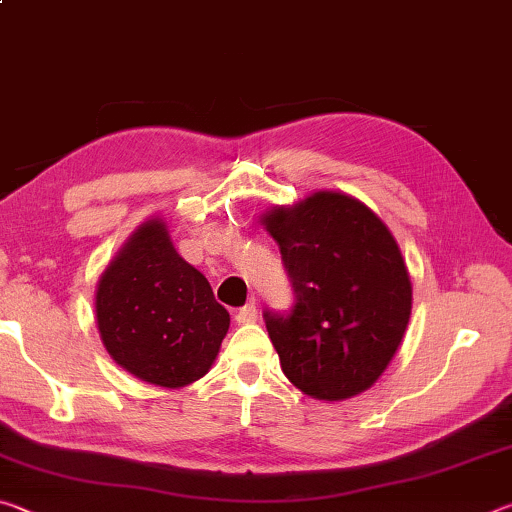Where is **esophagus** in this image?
<instances>
[{
    "label": "esophagus",
    "mask_w": 512,
    "mask_h": 512,
    "mask_svg": "<svg viewBox=\"0 0 512 512\" xmlns=\"http://www.w3.org/2000/svg\"><path fill=\"white\" fill-rule=\"evenodd\" d=\"M237 323L239 325H250V323H255L257 320V307L253 305V302H250V305H246V307H241L239 311H237Z\"/></svg>",
    "instance_id": "34e87169"
}]
</instances>
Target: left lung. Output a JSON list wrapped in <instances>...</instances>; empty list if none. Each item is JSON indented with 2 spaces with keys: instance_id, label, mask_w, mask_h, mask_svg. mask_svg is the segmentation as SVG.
<instances>
[{
  "instance_id": "obj_1",
  "label": "left lung",
  "mask_w": 512,
  "mask_h": 512,
  "mask_svg": "<svg viewBox=\"0 0 512 512\" xmlns=\"http://www.w3.org/2000/svg\"><path fill=\"white\" fill-rule=\"evenodd\" d=\"M262 225L296 293L287 316L264 314L284 375L325 402L368 391L402 345L413 307L393 232L359 198L327 189L273 205Z\"/></svg>"
}]
</instances>
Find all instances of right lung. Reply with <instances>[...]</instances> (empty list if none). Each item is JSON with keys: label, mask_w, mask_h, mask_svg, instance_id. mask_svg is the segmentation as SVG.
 Returning <instances> with one entry per match:
<instances>
[{"label": "right lung", "mask_w": 512, "mask_h": 512, "mask_svg": "<svg viewBox=\"0 0 512 512\" xmlns=\"http://www.w3.org/2000/svg\"><path fill=\"white\" fill-rule=\"evenodd\" d=\"M94 316L117 366L162 388L207 375L230 327L207 277L176 253L160 216L137 225L101 273Z\"/></svg>", "instance_id": "add662e5"}]
</instances>
